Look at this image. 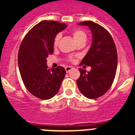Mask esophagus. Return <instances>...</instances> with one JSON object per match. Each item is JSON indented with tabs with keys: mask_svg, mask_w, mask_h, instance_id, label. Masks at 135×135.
Segmentation results:
<instances>
[{
	"mask_svg": "<svg viewBox=\"0 0 135 135\" xmlns=\"http://www.w3.org/2000/svg\"><path fill=\"white\" fill-rule=\"evenodd\" d=\"M72 69H73V67H71V66H66V67H65V71H66L67 73H68L69 71H70L71 70H72Z\"/></svg>",
	"mask_w": 135,
	"mask_h": 135,
	"instance_id": "obj_1",
	"label": "esophagus"
}]
</instances>
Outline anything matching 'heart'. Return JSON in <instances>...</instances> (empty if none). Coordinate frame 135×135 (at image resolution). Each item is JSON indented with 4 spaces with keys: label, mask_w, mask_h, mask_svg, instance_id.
I'll return each mask as SVG.
<instances>
[{
    "label": "heart",
    "mask_w": 135,
    "mask_h": 135,
    "mask_svg": "<svg viewBox=\"0 0 135 135\" xmlns=\"http://www.w3.org/2000/svg\"><path fill=\"white\" fill-rule=\"evenodd\" d=\"M72 36L74 37V39L77 43H79L81 42H85L86 40V34H85V32L84 31H82V30L80 29H76L72 31ZM61 38V34H58L56 35L55 37L54 41H53V45L55 46H57L58 43H59V39ZM70 60H73V57H70Z\"/></svg>",
    "instance_id": "b5f03b06"
}]
</instances>
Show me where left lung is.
Masks as SVG:
<instances>
[{"label":"left lung","instance_id":"8db88e82","mask_svg":"<svg viewBox=\"0 0 135 135\" xmlns=\"http://www.w3.org/2000/svg\"><path fill=\"white\" fill-rule=\"evenodd\" d=\"M78 24L90 28L93 42L80 64L90 66L91 70L86 72L80 68V76L76 83L82 95L94 99L104 95L114 82L118 64L116 47L110 34L100 25L91 21Z\"/></svg>","mask_w":135,"mask_h":135}]
</instances>
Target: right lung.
Here are the masks:
<instances>
[{
	"label": "right lung",
	"mask_w": 135,
	"mask_h": 135,
	"mask_svg": "<svg viewBox=\"0 0 135 135\" xmlns=\"http://www.w3.org/2000/svg\"><path fill=\"white\" fill-rule=\"evenodd\" d=\"M67 26L55 21H42L27 32L21 42L18 65L27 90L40 99H49L58 93L66 71L57 67L49 70L46 57L53 53L55 37Z\"/></svg>",
	"instance_id": "1"
}]
</instances>
